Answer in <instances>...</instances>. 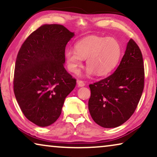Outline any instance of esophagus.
<instances>
[{
  "mask_svg": "<svg viewBox=\"0 0 157 157\" xmlns=\"http://www.w3.org/2000/svg\"><path fill=\"white\" fill-rule=\"evenodd\" d=\"M77 83H78V86H80V87L84 86H85V83L83 82V81H81V80L78 81H77Z\"/></svg>",
  "mask_w": 157,
  "mask_h": 157,
  "instance_id": "34e87169",
  "label": "esophagus"
}]
</instances>
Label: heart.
I'll use <instances>...</instances> for the list:
<instances>
[{
  "label": "heart",
  "instance_id": "1",
  "mask_svg": "<svg viewBox=\"0 0 157 157\" xmlns=\"http://www.w3.org/2000/svg\"><path fill=\"white\" fill-rule=\"evenodd\" d=\"M121 54V45L115 38L90 36L78 40L75 50H66L65 60L68 71L73 74H78L86 59V75L104 76L115 69Z\"/></svg>",
  "mask_w": 157,
  "mask_h": 157
}]
</instances>
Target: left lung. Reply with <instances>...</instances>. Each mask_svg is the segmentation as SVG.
Returning a JSON list of instances; mask_svg holds the SVG:
<instances>
[{"label": "left lung", "instance_id": "obj_1", "mask_svg": "<svg viewBox=\"0 0 157 157\" xmlns=\"http://www.w3.org/2000/svg\"><path fill=\"white\" fill-rule=\"evenodd\" d=\"M89 110L96 124L117 127L136 110L144 87V67L141 50L132 38L117 70L110 76L89 85Z\"/></svg>", "mask_w": 157, "mask_h": 157}]
</instances>
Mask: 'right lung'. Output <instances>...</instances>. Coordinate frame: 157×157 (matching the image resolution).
<instances>
[{"label": "right lung", "instance_id": "right-lung-1", "mask_svg": "<svg viewBox=\"0 0 157 157\" xmlns=\"http://www.w3.org/2000/svg\"><path fill=\"white\" fill-rule=\"evenodd\" d=\"M74 36L60 24H44L30 34L17 55L13 91L22 112L37 126H48L61 113L76 79L65 69V49Z\"/></svg>", "mask_w": 157, "mask_h": 157}]
</instances>
